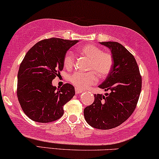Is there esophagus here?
I'll list each match as a JSON object with an SVG mask.
<instances>
[{
    "label": "esophagus",
    "instance_id": "obj_1",
    "mask_svg": "<svg viewBox=\"0 0 159 159\" xmlns=\"http://www.w3.org/2000/svg\"><path fill=\"white\" fill-rule=\"evenodd\" d=\"M81 92H83L82 90L78 89V88H75V93L76 94H80V93H81Z\"/></svg>",
    "mask_w": 159,
    "mask_h": 159
}]
</instances>
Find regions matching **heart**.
<instances>
[{
  "instance_id": "1",
  "label": "heart",
  "mask_w": 159,
  "mask_h": 159,
  "mask_svg": "<svg viewBox=\"0 0 159 159\" xmlns=\"http://www.w3.org/2000/svg\"><path fill=\"white\" fill-rule=\"evenodd\" d=\"M79 53L89 59L87 73L75 72L70 75L69 80L78 89L84 90L98 81V76L103 79L111 73L114 65L113 56L108 52L103 51L101 48L93 44H87L79 49ZM75 56L71 51H67L64 57L65 67L70 69L73 67Z\"/></svg>"
}]
</instances>
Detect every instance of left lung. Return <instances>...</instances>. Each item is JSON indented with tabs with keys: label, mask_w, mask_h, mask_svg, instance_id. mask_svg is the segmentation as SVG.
<instances>
[{
	"label": "left lung",
	"mask_w": 159,
	"mask_h": 159,
	"mask_svg": "<svg viewBox=\"0 0 159 159\" xmlns=\"http://www.w3.org/2000/svg\"><path fill=\"white\" fill-rule=\"evenodd\" d=\"M111 51L114 65L111 73L98 86L110 93L94 94V103L84 110V118L92 127L108 130L127 120L135 110L142 89V76L134 58L116 42L100 43Z\"/></svg>",
	"instance_id": "left-lung-1"
}]
</instances>
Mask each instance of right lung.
Returning a JSON list of instances; mask_svg holds the SVG:
<instances>
[{
    "mask_svg": "<svg viewBox=\"0 0 159 159\" xmlns=\"http://www.w3.org/2000/svg\"><path fill=\"white\" fill-rule=\"evenodd\" d=\"M78 40L51 38L38 42L20 65L17 94L22 109L33 121L47 123L59 120L64 106L75 95L74 86L56 88L52 81L64 67L65 53Z\"/></svg>",
    "mask_w": 159,
    "mask_h": 159,
    "instance_id": "add662e5",
    "label": "right lung"
}]
</instances>
